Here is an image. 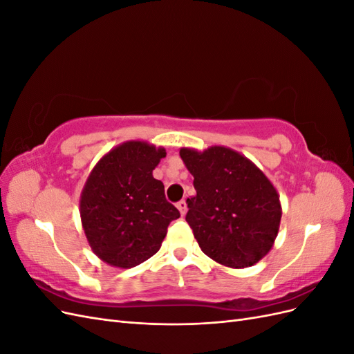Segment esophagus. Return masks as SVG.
<instances>
[{"label":"esophagus","mask_w":354,"mask_h":354,"mask_svg":"<svg viewBox=\"0 0 354 354\" xmlns=\"http://www.w3.org/2000/svg\"><path fill=\"white\" fill-rule=\"evenodd\" d=\"M177 208H178V211L181 214V217H185V214L187 212V203H186V201L183 199V201L177 202Z\"/></svg>","instance_id":"esophagus-1"}]
</instances>
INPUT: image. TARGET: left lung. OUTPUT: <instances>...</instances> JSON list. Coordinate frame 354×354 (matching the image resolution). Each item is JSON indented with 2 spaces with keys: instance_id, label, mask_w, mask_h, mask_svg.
<instances>
[{
  "instance_id": "8db88e82",
  "label": "left lung",
  "mask_w": 354,
  "mask_h": 354,
  "mask_svg": "<svg viewBox=\"0 0 354 354\" xmlns=\"http://www.w3.org/2000/svg\"><path fill=\"white\" fill-rule=\"evenodd\" d=\"M196 195L187 198L186 221L203 254L232 269L259 263L279 232V194L252 160L226 146L203 152L181 147Z\"/></svg>"
}]
</instances>
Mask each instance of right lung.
Masks as SVG:
<instances>
[{
	"instance_id": "obj_1",
	"label": "right lung",
	"mask_w": 354,
	"mask_h": 354,
	"mask_svg": "<svg viewBox=\"0 0 354 354\" xmlns=\"http://www.w3.org/2000/svg\"><path fill=\"white\" fill-rule=\"evenodd\" d=\"M164 147L130 140L103 155L85 181L80 214L93 252L109 266L131 269L156 254L168 224L180 217L153 169Z\"/></svg>"
}]
</instances>
